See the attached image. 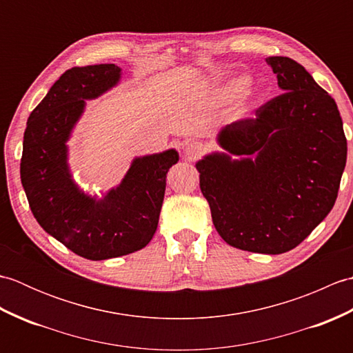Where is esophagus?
<instances>
[{
  "instance_id": "esophagus-1",
  "label": "esophagus",
  "mask_w": 353,
  "mask_h": 353,
  "mask_svg": "<svg viewBox=\"0 0 353 353\" xmlns=\"http://www.w3.org/2000/svg\"><path fill=\"white\" fill-rule=\"evenodd\" d=\"M205 150H206V147H205L203 142L191 141V142H188V144H186L185 153H186V156L190 157V159H197V157L201 153H205Z\"/></svg>"
}]
</instances>
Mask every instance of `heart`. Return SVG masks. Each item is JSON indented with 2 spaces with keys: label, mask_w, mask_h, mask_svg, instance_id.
<instances>
[{
  "label": "heart",
  "mask_w": 353,
  "mask_h": 353,
  "mask_svg": "<svg viewBox=\"0 0 353 353\" xmlns=\"http://www.w3.org/2000/svg\"><path fill=\"white\" fill-rule=\"evenodd\" d=\"M243 86H244V80H236V81H234V83H230V85L228 86L226 95H228V97L236 95L239 91H241Z\"/></svg>",
  "instance_id": "heart-1"
}]
</instances>
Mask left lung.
Masks as SVG:
<instances>
[{"label": "left lung", "instance_id": "8db88e82", "mask_svg": "<svg viewBox=\"0 0 353 353\" xmlns=\"http://www.w3.org/2000/svg\"><path fill=\"white\" fill-rule=\"evenodd\" d=\"M265 62L283 92L219 133L224 150L247 157L214 153L196 167L224 241L279 254L301 244L331 212L347 141L336 103L301 63L282 56Z\"/></svg>", "mask_w": 353, "mask_h": 353}]
</instances>
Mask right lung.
Wrapping results in <instances>:
<instances>
[{"label": "right lung", "instance_id": "1", "mask_svg": "<svg viewBox=\"0 0 353 353\" xmlns=\"http://www.w3.org/2000/svg\"><path fill=\"white\" fill-rule=\"evenodd\" d=\"M114 63L65 71L30 114L21 157V182L41 228L81 258L101 261L145 247L159 223L167 172L176 150L137 157L119 186L101 200L85 196L66 163V144L85 100L119 80Z\"/></svg>", "mask_w": 353, "mask_h": 353}]
</instances>
